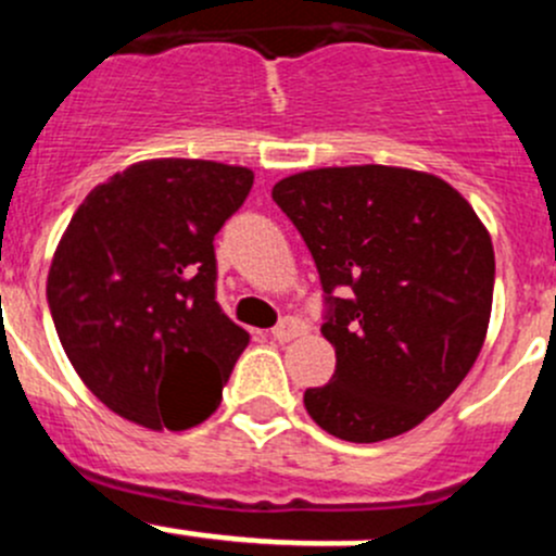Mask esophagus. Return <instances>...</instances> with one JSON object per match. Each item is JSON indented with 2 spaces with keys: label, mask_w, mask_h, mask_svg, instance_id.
Segmentation results:
<instances>
[{
  "label": "esophagus",
  "mask_w": 556,
  "mask_h": 556,
  "mask_svg": "<svg viewBox=\"0 0 556 556\" xmlns=\"http://www.w3.org/2000/svg\"><path fill=\"white\" fill-rule=\"evenodd\" d=\"M301 333H306V326L299 320V317H285L279 326H274L271 337L277 339V342H290V339L301 337Z\"/></svg>",
  "instance_id": "1"
}]
</instances>
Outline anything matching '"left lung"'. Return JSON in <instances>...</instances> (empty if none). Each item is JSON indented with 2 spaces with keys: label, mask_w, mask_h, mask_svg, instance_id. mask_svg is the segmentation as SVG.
<instances>
[{
  "label": "left lung",
  "mask_w": 556,
  "mask_h": 556,
  "mask_svg": "<svg viewBox=\"0 0 556 556\" xmlns=\"http://www.w3.org/2000/svg\"><path fill=\"white\" fill-rule=\"evenodd\" d=\"M271 198L315 257L328 304L320 331L337 350L331 382L306 388V413L348 443L409 432L481 353L492 236L448 181L424 170H304L277 181Z\"/></svg>",
  "instance_id": "left-lung-1"
}]
</instances>
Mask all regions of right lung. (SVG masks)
<instances>
[{"label": "right lung", "instance_id": "right-lung-1", "mask_svg": "<svg viewBox=\"0 0 556 556\" xmlns=\"http://www.w3.org/2000/svg\"><path fill=\"white\" fill-rule=\"evenodd\" d=\"M252 179L212 160H143L84 198L53 252L59 342L84 386L138 427L206 421L250 342L214 299V236Z\"/></svg>", "mask_w": 556, "mask_h": 556}]
</instances>
